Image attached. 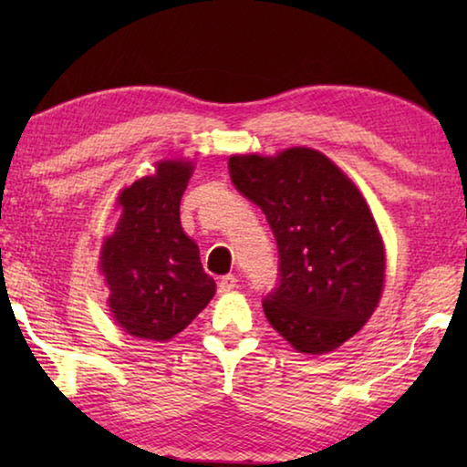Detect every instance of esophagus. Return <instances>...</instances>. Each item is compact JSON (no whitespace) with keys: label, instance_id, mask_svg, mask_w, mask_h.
I'll list each match as a JSON object with an SVG mask.
<instances>
[{"label":"esophagus","instance_id":"34e87169","mask_svg":"<svg viewBox=\"0 0 467 467\" xmlns=\"http://www.w3.org/2000/svg\"><path fill=\"white\" fill-rule=\"evenodd\" d=\"M234 288H236V278H234L233 274L223 275V278H220V282H218V292H220V295H224V292H231Z\"/></svg>","mask_w":467,"mask_h":467}]
</instances>
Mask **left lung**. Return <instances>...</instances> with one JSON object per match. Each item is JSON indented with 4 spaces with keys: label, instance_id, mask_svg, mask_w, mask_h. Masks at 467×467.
I'll return each mask as SVG.
<instances>
[{
    "label": "left lung",
    "instance_id": "8db88e82",
    "mask_svg": "<svg viewBox=\"0 0 467 467\" xmlns=\"http://www.w3.org/2000/svg\"><path fill=\"white\" fill-rule=\"evenodd\" d=\"M228 172L278 244V286L264 298L270 326L298 352L336 350L383 292L385 249L365 197L313 148L231 156Z\"/></svg>",
    "mask_w": 467,
    "mask_h": 467
}]
</instances>
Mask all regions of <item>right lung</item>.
<instances>
[{
	"mask_svg": "<svg viewBox=\"0 0 467 467\" xmlns=\"http://www.w3.org/2000/svg\"><path fill=\"white\" fill-rule=\"evenodd\" d=\"M193 164L161 161L156 172L125 187L115 233L100 249L109 306L130 336L167 342L205 309L216 282L203 272L200 247L181 226L179 205Z\"/></svg>",
	"mask_w": 467,
	"mask_h": 467,
	"instance_id": "add662e5",
	"label": "right lung"
}]
</instances>
